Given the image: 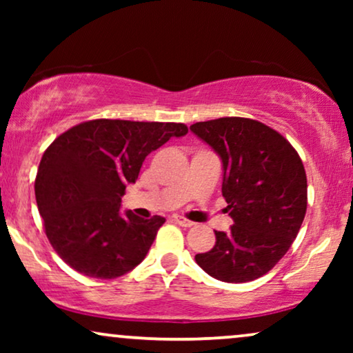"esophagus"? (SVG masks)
<instances>
[{"mask_svg":"<svg viewBox=\"0 0 353 353\" xmlns=\"http://www.w3.org/2000/svg\"><path fill=\"white\" fill-rule=\"evenodd\" d=\"M173 220H175L176 223L180 225V226H185V228H190V226L194 225V221L188 220V219H185V216H180V215H175V216H173Z\"/></svg>","mask_w":353,"mask_h":353,"instance_id":"esophagus-1","label":"esophagus"}]
</instances>
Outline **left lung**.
Listing matches in <instances>:
<instances>
[{
	"instance_id": "left-lung-1",
	"label": "left lung",
	"mask_w": 353,
	"mask_h": 353,
	"mask_svg": "<svg viewBox=\"0 0 353 353\" xmlns=\"http://www.w3.org/2000/svg\"><path fill=\"white\" fill-rule=\"evenodd\" d=\"M190 130L223 162L221 194L233 223L196 262L225 283L254 281L288 252L307 212V175L296 149L262 122L221 117Z\"/></svg>"
}]
</instances>
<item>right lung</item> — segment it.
Segmentation results:
<instances>
[{
	"label": "right lung",
	"mask_w": 353,
	"mask_h": 353,
	"mask_svg": "<svg viewBox=\"0 0 353 353\" xmlns=\"http://www.w3.org/2000/svg\"><path fill=\"white\" fill-rule=\"evenodd\" d=\"M185 123L98 119L59 134L43 154L35 197L48 239L85 276L112 279L146 257L165 219L120 212L148 154L185 137Z\"/></svg>",
	"instance_id": "right-lung-1"
}]
</instances>
